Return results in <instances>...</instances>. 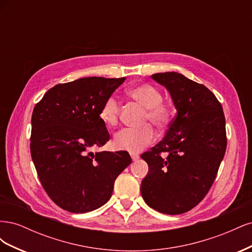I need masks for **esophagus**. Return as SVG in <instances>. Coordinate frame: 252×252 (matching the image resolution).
I'll list each match as a JSON object with an SVG mask.
<instances>
[{"instance_id":"34e87169","label":"esophagus","mask_w":252,"mask_h":252,"mask_svg":"<svg viewBox=\"0 0 252 252\" xmlns=\"http://www.w3.org/2000/svg\"><path fill=\"white\" fill-rule=\"evenodd\" d=\"M130 157H131V158H132V161H136V159L139 158V156L135 155V154H130Z\"/></svg>"}]
</instances>
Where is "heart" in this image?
Instances as JSON below:
<instances>
[{"instance_id": "heart-1", "label": "heart", "mask_w": 252, "mask_h": 252, "mask_svg": "<svg viewBox=\"0 0 252 252\" xmlns=\"http://www.w3.org/2000/svg\"><path fill=\"white\" fill-rule=\"evenodd\" d=\"M133 100L143 105L147 110L146 120L157 127H163L169 120L170 110L164 104L161 91L150 84H140L128 90ZM120 112V103L114 95L106 98L100 111V119L106 126L117 124ZM156 139V132L150 125L141 128H123L114 135L113 145L120 150L138 152L148 146Z\"/></svg>"}]
</instances>
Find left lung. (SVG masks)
<instances>
[{
	"mask_svg": "<svg viewBox=\"0 0 252 252\" xmlns=\"http://www.w3.org/2000/svg\"><path fill=\"white\" fill-rule=\"evenodd\" d=\"M151 79L166 88L177 110L164 139L141 158L148 164L141 193L150 208L165 215L192 209L207 194L226 151L225 117L216 95L178 72ZM166 152L167 158L159 155Z\"/></svg>",
	"mask_w": 252,
	"mask_h": 252,
	"instance_id": "left-lung-1",
	"label": "left lung"
}]
</instances>
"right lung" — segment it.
<instances>
[{
  "instance_id": "1",
  "label": "right lung",
  "mask_w": 252,
  "mask_h": 252,
  "mask_svg": "<svg viewBox=\"0 0 252 252\" xmlns=\"http://www.w3.org/2000/svg\"><path fill=\"white\" fill-rule=\"evenodd\" d=\"M126 78H82L49 89L32 117L30 152L41 184L59 207L73 213L100 208L131 163L127 151H101L110 135L100 119L106 98Z\"/></svg>"
}]
</instances>
